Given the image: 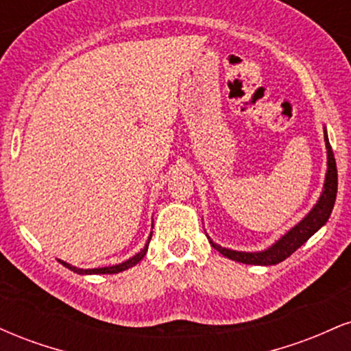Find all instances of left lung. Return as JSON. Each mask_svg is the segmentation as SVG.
<instances>
[{
    "label": "left lung",
    "mask_w": 351,
    "mask_h": 351,
    "mask_svg": "<svg viewBox=\"0 0 351 351\" xmlns=\"http://www.w3.org/2000/svg\"><path fill=\"white\" fill-rule=\"evenodd\" d=\"M324 138H325V147H327V173H325L324 188H322L320 198H318L315 206L302 217V221H299V223H297L292 229H289L284 236L279 237L271 247L264 249V251H259V252L232 251V249L221 247L219 244L213 243L211 237L206 234L209 239V244H211L217 252L223 254L224 257L236 261V263L252 264V265H274L287 259V257L295 252L302 244L307 243L310 237L315 234L318 229L327 223L330 215H332L333 204H335V199H337V188H338L337 163H335V156H333L332 147H330L327 130H324Z\"/></svg>",
    "instance_id": "1"
}]
</instances>
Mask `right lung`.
I'll use <instances>...</instances> for the list:
<instances>
[{
    "label": "right lung",
    "mask_w": 351,
    "mask_h": 351,
    "mask_svg": "<svg viewBox=\"0 0 351 351\" xmlns=\"http://www.w3.org/2000/svg\"><path fill=\"white\" fill-rule=\"evenodd\" d=\"M150 239H152V232H150V236H148V241H147V244L143 245V249H140V252H136L135 256H132L130 259L123 261V263H120V264H115V265H108V267H97V269H80V267H75V265H71V264L64 263V261H60V259H59V263L62 264L64 267H67V269H71V271H74L75 274H80V276H90V274H119V272H122V271H127V269L134 267L135 264H138L140 261L143 259V257H145V254H147V251H148V244H150Z\"/></svg>",
    "instance_id": "right-lung-1"
}]
</instances>
